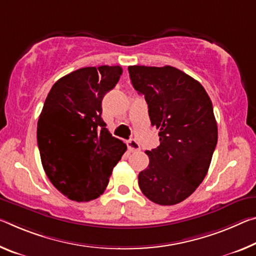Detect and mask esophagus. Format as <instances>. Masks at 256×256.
I'll list each match as a JSON object with an SVG mask.
<instances>
[{
  "label": "esophagus",
  "instance_id": "34e87169",
  "mask_svg": "<svg viewBox=\"0 0 256 256\" xmlns=\"http://www.w3.org/2000/svg\"><path fill=\"white\" fill-rule=\"evenodd\" d=\"M128 148L130 152H139L140 144H138V141H136L134 139H131L130 141H128Z\"/></svg>",
  "mask_w": 256,
  "mask_h": 256
}]
</instances>
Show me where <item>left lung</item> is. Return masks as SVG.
<instances>
[{
  "instance_id": "8db88e82",
  "label": "left lung",
  "mask_w": 256,
  "mask_h": 256,
  "mask_svg": "<svg viewBox=\"0 0 256 256\" xmlns=\"http://www.w3.org/2000/svg\"><path fill=\"white\" fill-rule=\"evenodd\" d=\"M128 72L160 130V146L146 152L149 165L139 173V186L156 204L176 205L208 174L218 142L212 101L198 80L178 68L130 66Z\"/></svg>"
}]
</instances>
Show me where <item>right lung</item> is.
<instances>
[{
    "mask_svg": "<svg viewBox=\"0 0 256 256\" xmlns=\"http://www.w3.org/2000/svg\"><path fill=\"white\" fill-rule=\"evenodd\" d=\"M120 66L84 67L56 80L38 123L40 160L48 180L72 200L90 202L104 192L126 144L109 133L101 112Z\"/></svg>",
    "mask_w": 256,
    "mask_h": 256,
    "instance_id": "right-lung-1",
    "label": "right lung"
}]
</instances>
